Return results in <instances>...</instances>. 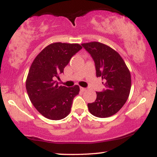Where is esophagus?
Returning a JSON list of instances; mask_svg holds the SVG:
<instances>
[{
	"instance_id": "34e87169",
	"label": "esophagus",
	"mask_w": 157,
	"mask_h": 157,
	"mask_svg": "<svg viewBox=\"0 0 157 157\" xmlns=\"http://www.w3.org/2000/svg\"><path fill=\"white\" fill-rule=\"evenodd\" d=\"M80 90H81V91H86V89H85V88H82V87H80Z\"/></svg>"
}]
</instances>
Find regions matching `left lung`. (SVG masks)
<instances>
[{
    "mask_svg": "<svg viewBox=\"0 0 157 157\" xmlns=\"http://www.w3.org/2000/svg\"><path fill=\"white\" fill-rule=\"evenodd\" d=\"M95 63L97 77H102L105 89L88 104L89 112L97 117H109L125 105L131 87V73L117 52L100 42L82 44Z\"/></svg>",
    "mask_w": 157,
    "mask_h": 157,
    "instance_id": "obj_1",
    "label": "left lung"
}]
</instances>
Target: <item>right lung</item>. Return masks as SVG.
Wrapping results in <instances>:
<instances>
[{
	"label": "right lung",
	"mask_w": 157,
	"mask_h": 157,
	"mask_svg": "<svg viewBox=\"0 0 157 157\" xmlns=\"http://www.w3.org/2000/svg\"><path fill=\"white\" fill-rule=\"evenodd\" d=\"M82 48L78 44L53 43L36 56L26 81L27 94L40 113L52 120H62L71 111L75 97L80 92L75 85L59 86L55 77L63 72L71 57Z\"/></svg>",
	"instance_id": "right-lung-1"
}]
</instances>
